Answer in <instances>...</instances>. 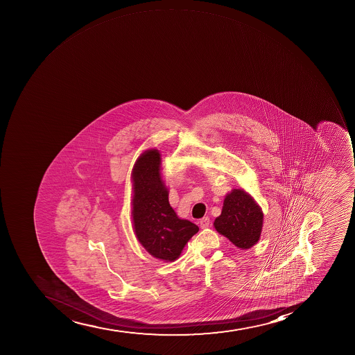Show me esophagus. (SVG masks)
<instances>
[{"label":"esophagus","instance_id":"34e87169","mask_svg":"<svg viewBox=\"0 0 355 355\" xmlns=\"http://www.w3.org/2000/svg\"><path fill=\"white\" fill-rule=\"evenodd\" d=\"M210 218L205 217L200 220V227H201L202 230H205L207 227H210Z\"/></svg>","mask_w":355,"mask_h":355}]
</instances>
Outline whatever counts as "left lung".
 <instances>
[{
	"instance_id": "obj_1",
	"label": "left lung",
	"mask_w": 355,
	"mask_h": 355,
	"mask_svg": "<svg viewBox=\"0 0 355 355\" xmlns=\"http://www.w3.org/2000/svg\"><path fill=\"white\" fill-rule=\"evenodd\" d=\"M214 225L216 230L235 246L248 250L260 239L263 214L254 198L244 189H232L226 195L221 214Z\"/></svg>"
}]
</instances>
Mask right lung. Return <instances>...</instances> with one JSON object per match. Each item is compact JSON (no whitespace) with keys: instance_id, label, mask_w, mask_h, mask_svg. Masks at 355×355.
<instances>
[{"instance_id":"add662e5","label":"right lung","mask_w":355,"mask_h":355,"mask_svg":"<svg viewBox=\"0 0 355 355\" xmlns=\"http://www.w3.org/2000/svg\"><path fill=\"white\" fill-rule=\"evenodd\" d=\"M160 157V152L151 148L135 162L132 173V225L138 242L152 257L173 262L198 227L178 218L170 207L169 193L161 177Z\"/></svg>"}]
</instances>
